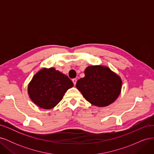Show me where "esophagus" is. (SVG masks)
I'll use <instances>...</instances> for the list:
<instances>
[{"mask_svg":"<svg viewBox=\"0 0 154 154\" xmlns=\"http://www.w3.org/2000/svg\"><path fill=\"white\" fill-rule=\"evenodd\" d=\"M76 82H77V80H76V79H72V82H73V83H74V85H76Z\"/></svg>","mask_w":154,"mask_h":154,"instance_id":"esophagus-1","label":"esophagus"}]
</instances>
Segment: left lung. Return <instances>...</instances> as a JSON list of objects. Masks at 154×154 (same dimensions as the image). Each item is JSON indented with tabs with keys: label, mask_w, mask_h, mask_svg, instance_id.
Segmentation results:
<instances>
[{
	"label": "left lung",
	"mask_w": 154,
	"mask_h": 154,
	"mask_svg": "<svg viewBox=\"0 0 154 154\" xmlns=\"http://www.w3.org/2000/svg\"><path fill=\"white\" fill-rule=\"evenodd\" d=\"M85 76L76 82V87L84 98L98 107L109 106L117 100L122 87V80L107 66H88Z\"/></svg>",
	"instance_id": "1"
}]
</instances>
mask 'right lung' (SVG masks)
I'll use <instances>...</instances> for the list:
<instances>
[{
	"label": "right lung",
	"instance_id": "obj_1",
	"mask_svg": "<svg viewBox=\"0 0 154 154\" xmlns=\"http://www.w3.org/2000/svg\"><path fill=\"white\" fill-rule=\"evenodd\" d=\"M73 83L67 75L54 68L44 67L37 72L27 85L31 101L43 109H51L61 101Z\"/></svg>",
	"mask_w": 154,
	"mask_h": 154
}]
</instances>
